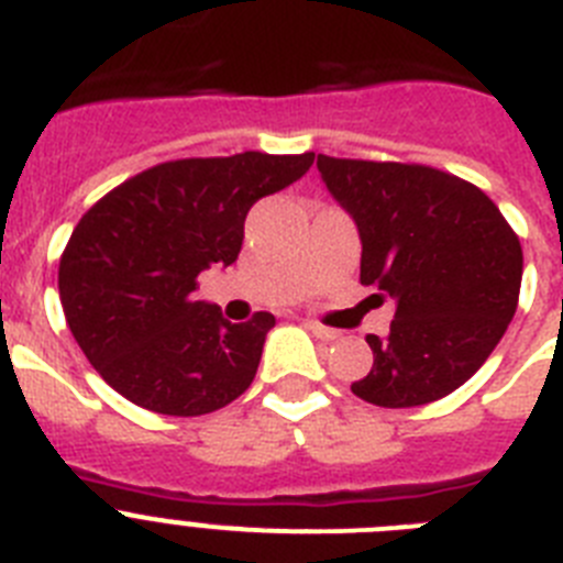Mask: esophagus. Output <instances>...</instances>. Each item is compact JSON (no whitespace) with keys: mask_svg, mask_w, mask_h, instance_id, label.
<instances>
[{"mask_svg":"<svg viewBox=\"0 0 563 563\" xmlns=\"http://www.w3.org/2000/svg\"><path fill=\"white\" fill-rule=\"evenodd\" d=\"M305 327L312 332V335L321 338V341H335V338L341 335V332H338V330H332V327H324V324H318V321H307Z\"/></svg>","mask_w":563,"mask_h":563,"instance_id":"esophagus-1","label":"esophagus"}]
</instances>
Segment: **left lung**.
Wrapping results in <instances>:
<instances>
[{
	"label": "left lung",
	"instance_id": "left-lung-1",
	"mask_svg": "<svg viewBox=\"0 0 563 563\" xmlns=\"http://www.w3.org/2000/svg\"><path fill=\"white\" fill-rule=\"evenodd\" d=\"M321 180L361 236V285L395 301L389 335H366L361 400L409 409L460 389L514 321L521 245L485 191L406 163L318 154Z\"/></svg>",
	"mask_w": 563,
	"mask_h": 563
}]
</instances>
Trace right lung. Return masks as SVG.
Listing matches in <instances>:
<instances>
[{"label": "right lung", "mask_w": 563, "mask_h": 563, "mask_svg": "<svg viewBox=\"0 0 563 563\" xmlns=\"http://www.w3.org/2000/svg\"><path fill=\"white\" fill-rule=\"evenodd\" d=\"M316 154L242 152L161 163L89 208L58 265L64 318L118 395L200 417L256 377L276 318L231 324L194 301L197 276L236 262L251 206L310 172Z\"/></svg>", "instance_id": "obj_1"}]
</instances>
